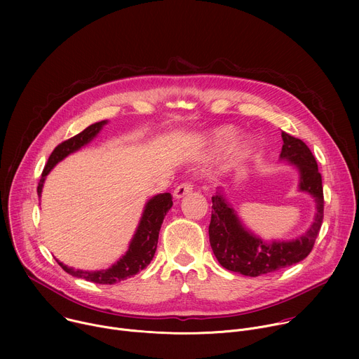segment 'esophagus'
Listing matches in <instances>:
<instances>
[{
	"mask_svg": "<svg viewBox=\"0 0 359 359\" xmlns=\"http://www.w3.org/2000/svg\"><path fill=\"white\" fill-rule=\"evenodd\" d=\"M191 191H193V186H191V183H182V184H179V186L175 189L173 196H175L176 198H182V197H184V196L190 194Z\"/></svg>",
	"mask_w": 359,
	"mask_h": 359,
	"instance_id": "obj_1",
	"label": "esophagus"
}]
</instances>
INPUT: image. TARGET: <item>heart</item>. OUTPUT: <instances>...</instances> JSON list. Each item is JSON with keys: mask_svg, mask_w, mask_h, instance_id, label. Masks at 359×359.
I'll use <instances>...</instances> for the list:
<instances>
[{"mask_svg": "<svg viewBox=\"0 0 359 359\" xmlns=\"http://www.w3.org/2000/svg\"><path fill=\"white\" fill-rule=\"evenodd\" d=\"M237 139H238V130L236 128H231V126H222V128L215 129L210 133V142H212V144L216 150H226V149L231 147L237 142ZM252 149H254L252 143L247 142L241 147L240 155L247 156L252 151Z\"/></svg>", "mask_w": 359, "mask_h": 359, "instance_id": "1", "label": "heart"}]
</instances>
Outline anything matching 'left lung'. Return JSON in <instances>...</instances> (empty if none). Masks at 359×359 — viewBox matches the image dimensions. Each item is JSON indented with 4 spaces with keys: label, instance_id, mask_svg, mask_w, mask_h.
<instances>
[{
    "label": "left lung",
    "instance_id": "8db88e82",
    "mask_svg": "<svg viewBox=\"0 0 359 359\" xmlns=\"http://www.w3.org/2000/svg\"><path fill=\"white\" fill-rule=\"evenodd\" d=\"M283 149L280 161L298 172V191L316 201L314 222L306 231L292 240L266 241L248 230L224 190L217 189L212 197L213 212L209 226L210 245L217 262L229 271L248 277L269 274L302 262L313 250L324 217L323 180L316 158L301 139L281 132Z\"/></svg>",
    "mask_w": 359,
    "mask_h": 359
}]
</instances>
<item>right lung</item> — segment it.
<instances>
[{
    "label": "right lung",
    "instance_id": "obj_1",
    "mask_svg": "<svg viewBox=\"0 0 359 359\" xmlns=\"http://www.w3.org/2000/svg\"><path fill=\"white\" fill-rule=\"evenodd\" d=\"M107 123H108V121L96 122V123L88 126L81 133H78L76 136L62 142L61 144H58L54 149V151L50 153L48 163L42 172V177L38 183L36 191H38L39 197L42 194V187H43L45 179L49 175V172L53 170L61 161H64L67 156H69L71 153H75L76 150H79L81 147H83L89 142H92ZM172 206H173V201H172L170 193H161V194H156L151 198H149L144 204L142 217H140L136 231L129 243L128 251L115 264H112L107 270H96V271L75 270L74 267L65 266L60 260H57V262L68 274L78 277V278H83L90 283L115 284L122 280H126V278L137 274L140 270H143L144 267H147L150 264L153 255H155V252H156L159 231H161L163 219Z\"/></svg>",
    "mask_w": 359,
    "mask_h": 359
}]
</instances>
